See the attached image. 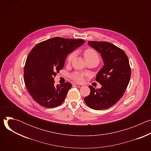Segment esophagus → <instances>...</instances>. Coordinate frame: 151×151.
Masks as SVG:
<instances>
[{
	"label": "esophagus",
	"instance_id": "esophagus-1",
	"mask_svg": "<svg viewBox=\"0 0 151 151\" xmlns=\"http://www.w3.org/2000/svg\"><path fill=\"white\" fill-rule=\"evenodd\" d=\"M73 85L75 86V87H78V88H82L83 87L82 85L78 84V83H74Z\"/></svg>",
	"mask_w": 151,
	"mask_h": 151
}]
</instances>
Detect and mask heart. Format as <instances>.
I'll use <instances>...</instances> for the list:
<instances>
[{
	"instance_id": "b5f03b06",
	"label": "heart",
	"mask_w": 151,
	"mask_h": 151,
	"mask_svg": "<svg viewBox=\"0 0 151 151\" xmlns=\"http://www.w3.org/2000/svg\"><path fill=\"white\" fill-rule=\"evenodd\" d=\"M75 53L72 52L70 53L67 58V61L68 62H70L72 61V60L73 59V57H74ZM83 55L84 57L85 58V60H90V59H97L99 60V55L97 54V52L93 49L91 48H87L86 49L84 52H83ZM73 78L75 81H77V82H81L82 81V75H81L79 73H75L73 75Z\"/></svg>"
}]
</instances>
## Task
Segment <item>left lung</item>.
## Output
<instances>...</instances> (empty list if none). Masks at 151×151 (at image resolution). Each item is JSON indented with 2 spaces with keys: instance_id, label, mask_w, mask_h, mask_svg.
<instances>
[{
  "instance_id": "obj_1",
  "label": "left lung",
  "mask_w": 151,
  "mask_h": 151,
  "mask_svg": "<svg viewBox=\"0 0 151 151\" xmlns=\"http://www.w3.org/2000/svg\"><path fill=\"white\" fill-rule=\"evenodd\" d=\"M88 44L101 55L104 66L96 75V81L101 87L96 90L90 85V94L85 103L95 110L108 109L123 96L131 76V68L125 52L107 42L89 41Z\"/></svg>"
}]
</instances>
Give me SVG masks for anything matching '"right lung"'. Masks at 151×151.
Here are the masks:
<instances>
[{"label": "right lung", "mask_w": 151, "mask_h": 151, "mask_svg": "<svg viewBox=\"0 0 151 151\" xmlns=\"http://www.w3.org/2000/svg\"><path fill=\"white\" fill-rule=\"evenodd\" d=\"M82 39L54 37L37 44L30 52L24 78L33 99L47 108L60 106L71 88L69 82L54 85V76L63 68L68 55L84 44Z\"/></svg>", "instance_id": "1"}]
</instances>
